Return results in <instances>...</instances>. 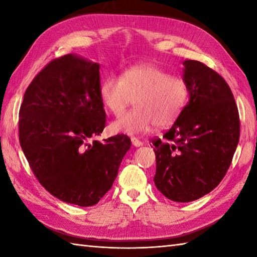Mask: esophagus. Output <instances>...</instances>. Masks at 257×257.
I'll return each instance as SVG.
<instances>
[{
    "instance_id": "1",
    "label": "esophagus",
    "mask_w": 257,
    "mask_h": 257,
    "mask_svg": "<svg viewBox=\"0 0 257 257\" xmlns=\"http://www.w3.org/2000/svg\"><path fill=\"white\" fill-rule=\"evenodd\" d=\"M132 143H133V145H134L135 147H141V146L144 145L143 141H140L138 138H136V137H133V138H132Z\"/></svg>"
}]
</instances>
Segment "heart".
I'll list each match as a JSON object with an SVG mask.
<instances>
[{
	"label": "heart",
	"mask_w": 257,
	"mask_h": 257,
	"mask_svg": "<svg viewBox=\"0 0 257 257\" xmlns=\"http://www.w3.org/2000/svg\"><path fill=\"white\" fill-rule=\"evenodd\" d=\"M102 106L113 116H120L133 103L136 108L110 124L113 133L138 135L156 123H172L187 105L189 87L179 76H171L152 64L125 68L121 76H108L99 87Z\"/></svg>",
	"instance_id": "heart-1"
}]
</instances>
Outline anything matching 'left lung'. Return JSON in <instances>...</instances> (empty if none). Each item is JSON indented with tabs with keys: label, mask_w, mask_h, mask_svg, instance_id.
I'll return each mask as SVG.
<instances>
[{
	"label": "left lung",
	"mask_w": 257,
	"mask_h": 257,
	"mask_svg": "<svg viewBox=\"0 0 257 257\" xmlns=\"http://www.w3.org/2000/svg\"><path fill=\"white\" fill-rule=\"evenodd\" d=\"M183 66L189 102L162 139H152L155 184L176 202L198 200L216 188L239 139L237 106L224 78L198 61Z\"/></svg>",
	"instance_id": "1"
}]
</instances>
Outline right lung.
<instances>
[{
    "instance_id": "add662e5",
    "label": "right lung",
    "mask_w": 257,
    "mask_h": 257,
    "mask_svg": "<svg viewBox=\"0 0 257 257\" xmlns=\"http://www.w3.org/2000/svg\"><path fill=\"white\" fill-rule=\"evenodd\" d=\"M99 64L74 54L38 73L20 108L19 138L33 173L55 198L91 206L111 189L132 140L99 136L106 112L99 97Z\"/></svg>"
}]
</instances>
